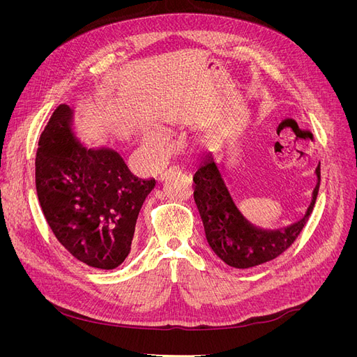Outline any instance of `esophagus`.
Instances as JSON below:
<instances>
[{"instance_id": "34e87169", "label": "esophagus", "mask_w": 357, "mask_h": 357, "mask_svg": "<svg viewBox=\"0 0 357 357\" xmlns=\"http://www.w3.org/2000/svg\"><path fill=\"white\" fill-rule=\"evenodd\" d=\"M180 168L178 167H169L167 171H164V172H162V174H160V180H164L165 177H167V174H168V172H171V171H178Z\"/></svg>"}]
</instances>
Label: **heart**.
<instances>
[{
  "mask_svg": "<svg viewBox=\"0 0 357 357\" xmlns=\"http://www.w3.org/2000/svg\"><path fill=\"white\" fill-rule=\"evenodd\" d=\"M152 143H153V146L158 147V149H164L165 144H167V139H165L164 135L156 134V135H153V138H152Z\"/></svg>",
  "mask_w": 357,
  "mask_h": 357,
  "instance_id": "b5f03b06",
  "label": "heart"
}]
</instances>
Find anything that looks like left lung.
<instances>
[{
    "mask_svg": "<svg viewBox=\"0 0 357 357\" xmlns=\"http://www.w3.org/2000/svg\"><path fill=\"white\" fill-rule=\"evenodd\" d=\"M317 185L301 220L282 229H261L248 222L236 208L213 155H207L193 176L195 198L204 223L205 236L213 252L234 268H252L273 261L298 238L314 208L320 186V164L316 168Z\"/></svg>",
    "mask_w": 357,
    "mask_h": 357,
    "instance_id": "obj_1",
    "label": "left lung"
}]
</instances>
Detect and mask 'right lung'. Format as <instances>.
<instances>
[{"label":"right lung","mask_w":357,"mask_h":357,"mask_svg":"<svg viewBox=\"0 0 357 357\" xmlns=\"http://www.w3.org/2000/svg\"><path fill=\"white\" fill-rule=\"evenodd\" d=\"M155 185L135 177L116 150L84 147L67 104L53 112L38 142L36 188L52 232L75 259L100 269L121 265Z\"/></svg>","instance_id":"add662e5"}]
</instances>
